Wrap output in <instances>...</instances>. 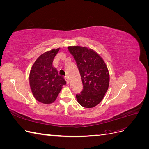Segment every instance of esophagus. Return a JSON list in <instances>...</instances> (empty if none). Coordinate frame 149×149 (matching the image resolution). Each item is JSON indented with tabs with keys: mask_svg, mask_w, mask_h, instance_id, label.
Instances as JSON below:
<instances>
[{
	"mask_svg": "<svg viewBox=\"0 0 149 149\" xmlns=\"http://www.w3.org/2000/svg\"><path fill=\"white\" fill-rule=\"evenodd\" d=\"M65 80H66V83L67 84H69V78H68V76H65Z\"/></svg>",
	"mask_w": 149,
	"mask_h": 149,
	"instance_id": "1",
	"label": "esophagus"
}]
</instances>
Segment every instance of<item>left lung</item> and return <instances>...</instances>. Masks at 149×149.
<instances>
[{
	"instance_id": "1",
	"label": "left lung",
	"mask_w": 149,
	"mask_h": 149,
	"mask_svg": "<svg viewBox=\"0 0 149 149\" xmlns=\"http://www.w3.org/2000/svg\"><path fill=\"white\" fill-rule=\"evenodd\" d=\"M76 60L81 77L83 89L76 94L81 106L94 107L103 99L109 84V73L102 57L92 49L80 46L68 47Z\"/></svg>"
}]
</instances>
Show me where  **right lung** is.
I'll return each mask as SVG.
<instances>
[{
  "instance_id": "right-lung-1",
  "label": "right lung",
  "mask_w": 149,
  "mask_h": 149,
  "mask_svg": "<svg viewBox=\"0 0 149 149\" xmlns=\"http://www.w3.org/2000/svg\"><path fill=\"white\" fill-rule=\"evenodd\" d=\"M60 48L52 49L40 55L31 66L29 75L30 87L38 101L49 104L56 100L66 84L64 78L58 74L53 61Z\"/></svg>"
}]
</instances>
